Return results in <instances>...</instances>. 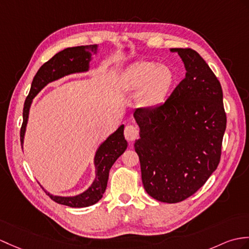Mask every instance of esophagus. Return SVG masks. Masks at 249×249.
<instances>
[{"mask_svg":"<svg viewBox=\"0 0 249 249\" xmlns=\"http://www.w3.org/2000/svg\"><path fill=\"white\" fill-rule=\"evenodd\" d=\"M124 136L128 141H134L139 136V130L134 125H126L124 129Z\"/></svg>","mask_w":249,"mask_h":249,"instance_id":"esophagus-1","label":"esophagus"}]
</instances>
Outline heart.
Segmentation results:
<instances>
[{"label": "heart", "mask_w": 249, "mask_h": 249, "mask_svg": "<svg viewBox=\"0 0 249 249\" xmlns=\"http://www.w3.org/2000/svg\"><path fill=\"white\" fill-rule=\"evenodd\" d=\"M121 88L126 93H137L142 106L151 107L162 102L174 83V73L165 65L137 61L126 69L121 77Z\"/></svg>", "instance_id": "b5f03b06"}]
</instances>
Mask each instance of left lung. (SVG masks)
Listing matches in <instances>:
<instances>
[{
	"label": "left lung",
	"mask_w": 249,
	"mask_h": 249,
	"mask_svg": "<svg viewBox=\"0 0 249 249\" xmlns=\"http://www.w3.org/2000/svg\"><path fill=\"white\" fill-rule=\"evenodd\" d=\"M170 51L180 56L186 77L163 104L136 109L140 139L135 149L147 194L175 204L216 170L227 120L222 86L207 62L192 49Z\"/></svg>",
	"instance_id": "left-lung-1"
}]
</instances>
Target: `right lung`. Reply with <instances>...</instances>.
Returning <instances> with one entry per match:
<instances>
[{
	"label": "right lung",
	"mask_w": 249,
	"mask_h": 249,
	"mask_svg": "<svg viewBox=\"0 0 249 249\" xmlns=\"http://www.w3.org/2000/svg\"><path fill=\"white\" fill-rule=\"evenodd\" d=\"M97 44L80 45L65 49L58 52L39 69L33 79L31 91L26 97L24 108H23V123L20 131L22 146L24 143L28 114H30L34 97L50 83L58 80L67 75L88 72L92 55L97 54ZM126 148L127 141L124 138V124H122L97 147L93 160L95 178L88 189L83 193L74 196L53 195L44 190L45 193L56 203L72 208H84L96 204L103 197V194L106 191L109 171L117 159L126 151Z\"/></svg>",
	"instance_id": "obj_1"
}]
</instances>
